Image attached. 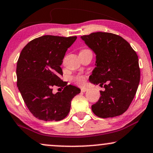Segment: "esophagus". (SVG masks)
Here are the masks:
<instances>
[{
    "label": "esophagus",
    "instance_id": "1",
    "mask_svg": "<svg viewBox=\"0 0 153 153\" xmlns=\"http://www.w3.org/2000/svg\"><path fill=\"white\" fill-rule=\"evenodd\" d=\"M88 90V89L86 88H81V92L84 93V92H85V91H87Z\"/></svg>",
    "mask_w": 153,
    "mask_h": 153
}]
</instances>
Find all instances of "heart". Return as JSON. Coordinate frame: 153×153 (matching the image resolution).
I'll return each instance as SVG.
<instances>
[{
	"label": "heart",
	"mask_w": 153,
	"mask_h": 153,
	"mask_svg": "<svg viewBox=\"0 0 153 153\" xmlns=\"http://www.w3.org/2000/svg\"><path fill=\"white\" fill-rule=\"evenodd\" d=\"M74 80L79 85H83L85 83V78L84 76H82V75H78V76L75 77Z\"/></svg>",
	"instance_id": "1"
}]
</instances>
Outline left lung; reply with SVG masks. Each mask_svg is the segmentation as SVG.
Returning <instances> with one entry per match:
<instances>
[{"instance_id":"1","label":"left lung","mask_w":153,"mask_h":153,"mask_svg":"<svg viewBox=\"0 0 153 153\" xmlns=\"http://www.w3.org/2000/svg\"><path fill=\"white\" fill-rule=\"evenodd\" d=\"M80 38L96 54V68L89 80L105 88L100 91L99 101L91 106L93 112L101 118L122 114L140 83L137 54L124 39L111 33H91Z\"/></svg>"}]
</instances>
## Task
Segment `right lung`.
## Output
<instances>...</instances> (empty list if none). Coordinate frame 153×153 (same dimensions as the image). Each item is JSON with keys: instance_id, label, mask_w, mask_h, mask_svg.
<instances>
[{"instance_id": "1", "label": "right lung", "mask_w": 153, "mask_h": 153, "mask_svg": "<svg viewBox=\"0 0 153 153\" xmlns=\"http://www.w3.org/2000/svg\"><path fill=\"white\" fill-rule=\"evenodd\" d=\"M76 39L45 35L28 43L19 55L17 86L27 108L38 119L47 122L65 118L72 99L80 93L78 87L65 86L59 78L62 75L60 65L66 51ZM54 85L64 89L54 94Z\"/></svg>"}]
</instances>
